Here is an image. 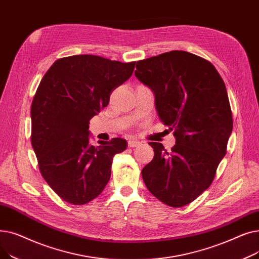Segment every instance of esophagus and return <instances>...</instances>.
<instances>
[{"instance_id": "obj_1", "label": "esophagus", "mask_w": 259, "mask_h": 259, "mask_svg": "<svg viewBox=\"0 0 259 259\" xmlns=\"http://www.w3.org/2000/svg\"><path fill=\"white\" fill-rule=\"evenodd\" d=\"M141 145V143L139 142V141H137V140H129L128 141V146L129 147H138V146H140Z\"/></svg>"}]
</instances>
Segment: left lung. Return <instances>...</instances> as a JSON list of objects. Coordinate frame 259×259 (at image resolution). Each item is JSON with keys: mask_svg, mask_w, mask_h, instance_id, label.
I'll return each instance as SVG.
<instances>
[{"mask_svg": "<svg viewBox=\"0 0 259 259\" xmlns=\"http://www.w3.org/2000/svg\"><path fill=\"white\" fill-rule=\"evenodd\" d=\"M134 73L153 91L176 140L170 152L149 143L154 157L142 170L144 183L161 202L184 207L210 187L226 155L233 128L226 85L209 61L182 50L139 61Z\"/></svg>", "mask_w": 259, "mask_h": 259, "instance_id": "8db88e82", "label": "left lung"}]
</instances>
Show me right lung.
<instances>
[{
	"label": "right lung",
	"mask_w": 259,
	"mask_h": 259,
	"mask_svg": "<svg viewBox=\"0 0 259 259\" xmlns=\"http://www.w3.org/2000/svg\"><path fill=\"white\" fill-rule=\"evenodd\" d=\"M135 62L92 54L59 59L43 76L31 104V145L40 174L63 200L84 205L110 180L122 139L89 144V120L108 106L112 91L132 75Z\"/></svg>",
	"instance_id": "right-lung-1"
}]
</instances>
